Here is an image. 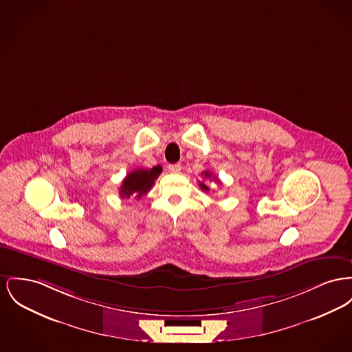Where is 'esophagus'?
I'll list each match as a JSON object with an SVG mask.
<instances>
[{
    "label": "esophagus",
    "instance_id": "obj_1",
    "mask_svg": "<svg viewBox=\"0 0 352 352\" xmlns=\"http://www.w3.org/2000/svg\"><path fill=\"white\" fill-rule=\"evenodd\" d=\"M168 171L173 173V174H178L181 171V165L179 164H173V165H168Z\"/></svg>",
    "mask_w": 352,
    "mask_h": 352
}]
</instances>
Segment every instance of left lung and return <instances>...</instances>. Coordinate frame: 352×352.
I'll return each instance as SVG.
<instances>
[{"mask_svg": "<svg viewBox=\"0 0 352 352\" xmlns=\"http://www.w3.org/2000/svg\"><path fill=\"white\" fill-rule=\"evenodd\" d=\"M202 175H205V178H212V179H217V177H212V174H211L210 171H204V173H202ZM218 182H219V181H218ZM199 186H201L202 190H205V191H208V190H210L206 184H202V182H201V184H199Z\"/></svg>", "mask_w": 352, "mask_h": 352, "instance_id": "obj_1", "label": "left lung"}]
</instances>
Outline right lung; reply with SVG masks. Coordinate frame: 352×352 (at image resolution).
<instances>
[{"instance_id":"obj_1","label":"right lung","mask_w":352,"mask_h":352,"mask_svg":"<svg viewBox=\"0 0 352 352\" xmlns=\"http://www.w3.org/2000/svg\"><path fill=\"white\" fill-rule=\"evenodd\" d=\"M162 173L161 166H155L153 168H135L126 175L122 185L120 187V195L122 198H130L131 195L141 198L147 194V191L154 185V181Z\"/></svg>"}]
</instances>
